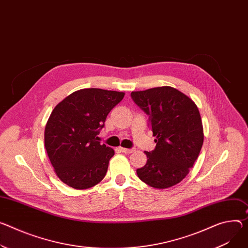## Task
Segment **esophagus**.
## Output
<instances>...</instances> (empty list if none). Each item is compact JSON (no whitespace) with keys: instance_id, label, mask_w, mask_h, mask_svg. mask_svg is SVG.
Returning a JSON list of instances; mask_svg holds the SVG:
<instances>
[{"instance_id":"esophagus-1","label":"esophagus","mask_w":248,"mask_h":248,"mask_svg":"<svg viewBox=\"0 0 248 248\" xmlns=\"http://www.w3.org/2000/svg\"><path fill=\"white\" fill-rule=\"evenodd\" d=\"M134 148H124V147H121V151L124 152V153H126V154H129V153H132L134 152Z\"/></svg>"}]
</instances>
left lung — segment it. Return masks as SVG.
<instances>
[{
	"mask_svg": "<svg viewBox=\"0 0 248 248\" xmlns=\"http://www.w3.org/2000/svg\"><path fill=\"white\" fill-rule=\"evenodd\" d=\"M130 96L148 116L156 137L155 148L145 151L146 164L137 170L139 178L156 189L180 183L193 167L204 141L196 104L169 86L131 92Z\"/></svg>",
	"mask_w": 248,
	"mask_h": 248,
	"instance_id": "obj_1",
	"label": "left lung"
}]
</instances>
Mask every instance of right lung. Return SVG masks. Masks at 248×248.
Returning <instances> with one entry per match:
<instances>
[{
	"label": "right lung",
	"mask_w": 248,
	"mask_h": 248,
	"mask_svg": "<svg viewBox=\"0 0 248 248\" xmlns=\"http://www.w3.org/2000/svg\"><path fill=\"white\" fill-rule=\"evenodd\" d=\"M124 96L123 92L82 89L54 108L44 131V144L63 183L83 190L104 179L115 151L101 144L98 134Z\"/></svg>",
	"instance_id": "right-lung-1"
}]
</instances>
